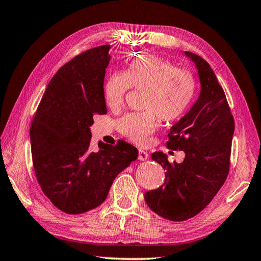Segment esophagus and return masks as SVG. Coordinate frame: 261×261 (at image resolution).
<instances>
[{
    "label": "esophagus",
    "instance_id": "esophagus-1",
    "mask_svg": "<svg viewBox=\"0 0 261 261\" xmlns=\"http://www.w3.org/2000/svg\"><path fill=\"white\" fill-rule=\"evenodd\" d=\"M148 153L147 152H145V151H143V149H139V152H138V160H140V161H146L147 159H148Z\"/></svg>",
    "mask_w": 261,
    "mask_h": 261
}]
</instances>
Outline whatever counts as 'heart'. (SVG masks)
I'll use <instances>...</instances> for the list:
<instances>
[{
    "mask_svg": "<svg viewBox=\"0 0 261 261\" xmlns=\"http://www.w3.org/2000/svg\"><path fill=\"white\" fill-rule=\"evenodd\" d=\"M131 86L147 90L144 107L149 110L125 115L118 122V129L139 145L147 144L149 135L156 129L158 114L163 121L177 120L189 108L196 91L191 73L152 55H140L125 72H115L107 79L103 94L108 107L120 108Z\"/></svg>",
    "mask_w": 261,
    "mask_h": 261,
    "instance_id": "1",
    "label": "heart"
}]
</instances>
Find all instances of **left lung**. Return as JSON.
<instances>
[{"mask_svg":"<svg viewBox=\"0 0 261 261\" xmlns=\"http://www.w3.org/2000/svg\"><path fill=\"white\" fill-rule=\"evenodd\" d=\"M198 70L200 93L189 112L170 127L167 146L184 151L183 162L170 163L162 152L151 158L166 170L161 188L145 193L154 213L171 221L197 215L210 204L227 178L235 123L226 94L210 64L185 51Z\"/></svg>","mask_w":261,"mask_h":261,"instance_id":"8db88e82","label":"left lung"}]
</instances>
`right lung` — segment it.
<instances>
[{"label":"right lung","instance_id":"add662e5","mask_svg":"<svg viewBox=\"0 0 261 261\" xmlns=\"http://www.w3.org/2000/svg\"><path fill=\"white\" fill-rule=\"evenodd\" d=\"M109 48L84 51L54 74L30 129L38 182L68 214L102 204L116 176L138 158V149L123 140L115 146L99 141V151L90 149L93 117L107 113L103 82Z\"/></svg>","mask_w":261,"mask_h":261}]
</instances>
